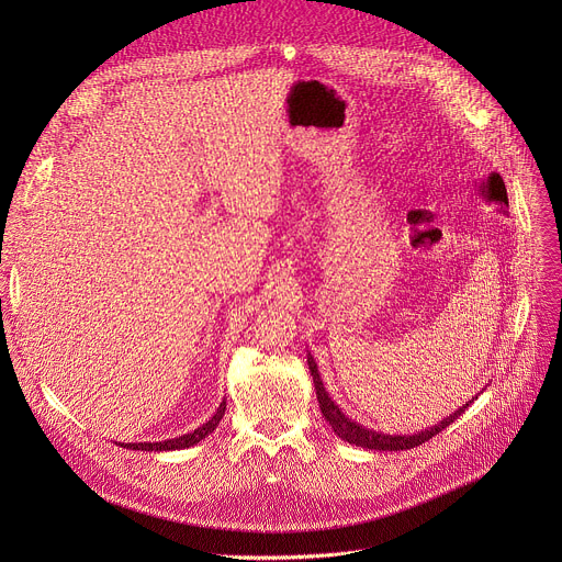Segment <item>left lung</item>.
<instances>
[{
	"label": "left lung",
	"mask_w": 562,
	"mask_h": 562,
	"mask_svg": "<svg viewBox=\"0 0 562 562\" xmlns=\"http://www.w3.org/2000/svg\"><path fill=\"white\" fill-rule=\"evenodd\" d=\"M306 362H308V371L313 375V384H315V395H317V403H319V412H323L325 420L329 423V427L336 431L338 438H342L345 442L349 445H356V447H362V449H375V451H403V449H414L423 442H427L429 438H434L436 434H440L442 429H447L460 414H464V409L473 403V400H469L467 405H462L458 412L449 414L447 418H442L438 425L425 429V431H418L414 436H389V434H382V431H373V429H367L362 425H358L356 420H351L349 416L342 414V409L334 403V400L329 397L323 380H319V373H317V364L315 360L311 358V353L306 356ZM477 397V395H475Z\"/></svg>",
	"instance_id": "1"
}]
</instances>
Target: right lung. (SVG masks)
<instances>
[{
  "instance_id": "1",
  "label": "right lung",
  "mask_w": 562,
  "mask_h": 562,
  "mask_svg": "<svg viewBox=\"0 0 562 562\" xmlns=\"http://www.w3.org/2000/svg\"><path fill=\"white\" fill-rule=\"evenodd\" d=\"M224 412H226V400H222L220 409L213 414V418L209 423H204L202 427H198L191 434H184L180 438H171V440H165V442H126V445L120 442V445L126 447V449H135V451H176V449H187V447H193L200 440H204L209 434H213V429L220 425Z\"/></svg>"
}]
</instances>
